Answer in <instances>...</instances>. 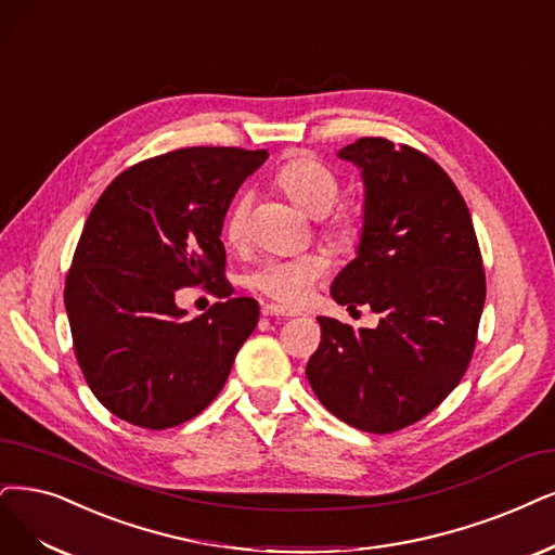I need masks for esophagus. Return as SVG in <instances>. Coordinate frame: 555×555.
Instances as JSON below:
<instances>
[{
	"label": "esophagus",
	"mask_w": 555,
	"mask_h": 555,
	"mask_svg": "<svg viewBox=\"0 0 555 555\" xmlns=\"http://www.w3.org/2000/svg\"><path fill=\"white\" fill-rule=\"evenodd\" d=\"M260 313H262V315H281V318H293V315H295L293 311L283 309V306H276V304H262Z\"/></svg>",
	"instance_id": "esophagus-1"
}]
</instances>
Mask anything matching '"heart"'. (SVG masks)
Instances as JSON below:
<instances>
[{"label": "heart", "instance_id": "1", "mask_svg": "<svg viewBox=\"0 0 555 555\" xmlns=\"http://www.w3.org/2000/svg\"><path fill=\"white\" fill-rule=\"evenodd\" d=\"M276 188L311 217H324L336 208L340 198V180L318 157L301 155L285 162L279 169ZM249 217V196L240 194L233 198L229 212L223 217V237L237 244L246 231ZM361 223L352 212H338L324 229V237L338 246H350L359 240ZM324 262L315 254H304L297 258H276L262 262L251 274V285L283 306H297L322 276Z\"/></svg>", "mask_w": 555, "mask_h": 555}]
</instances>
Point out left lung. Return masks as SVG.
<instances>
[{"instance_id": "8db88e82", "label": "left lung", "mask_w": 555, "mask_h": 555, "mask_svg": "<svg viewBox=\"0 0 555 555\" xmlns=\"http://www.w3.org/2000/svg\"><path fill=\"white\" fill-rule=\"evenodd\" d=\"M338 155L363 171L365 215L359 256L332 297L382 320L354 330L318 318L322 340L306 377L334 416L391 435L462 382L487 295L482 254L460 190L433 157L384 137H361Z\"/></svg>"}]
</instances>
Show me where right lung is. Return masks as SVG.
Masks as SVG:
<instances>
[{
    "mask_svg": "<svg viewBox=\"0 0 555 555\" xmlns=\"http://www.w3.org/2000/svg\"><path fill=\"white\" fill-rule=\"evenodd\" d=\"M267 151L194 146L118 173L79 235L66 276L75 357L93 396L114 416L167 429L198 416L223 388L258 301L231 297L219 240L225 210ZM219 296L184 321L178 287Z\"/></svg>",
    "mask_w": 555,
    "mask_h": 555,
    "instance_id": "right-lung-1",
    "label": "right lung"
}]
</instances>
